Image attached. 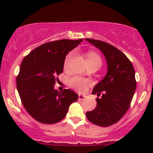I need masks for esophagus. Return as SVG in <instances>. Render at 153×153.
<instances>
[{"label":"esophagus","mask_w":153,"mask_h":153,"mask_svg":"<svg viewBox=\"0 0 153 153\" xmlns=\"http://www.w3.org/2000/svg\"><path fill=\"white\" fill-rule=\"evenodd\" d=\"M86 98L85 95H78V99L79 100H84Z\"/></svg>","instance_id":"1"}]
</instances>
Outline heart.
<instances>
[{"mask_svg": "<svg viewBox=\"0 0 153 153\" xmlns=\"http://www.w3.org/2000/svg\"><path fill=\"white\" fill-rule=\"evenodd\" d=\"M74 55H75V52H70L67 54L64 61V69H67L69 61H71ZM86 61H87L89 66L96 65L98 67H100L101 64H102L101 57L97 52H92V51H89L86 54ZM68 84H69V86L73 88L75 90L78 91V92H83V91L85 90L86 86L89 84V81L86 79V78H82V77L73 76L69 78Z\"/></svg>", "mask_w": 153, "mask_h": 153, "instance_id": "obj_1", "label": "heart"}]
</instances>
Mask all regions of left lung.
Listing matches in <instances>:
<instances>
[{
	"label": "left lung",
	"mask_w": 153,
	"mask_h": 153,
	"mask_svg": "<svg viewBox=\"0 0 153 153\" xmlns=\"http://www.w3.org/2000/svg\"><path fill=\"white\" fill-rule=\"evenodd\" d=\"M86 41L103 52L107 63L106 76L92 92L101 97L96 98L95 109L86 115L92 124L106 127L118 122L127 112L136 88L135 70L129 58L116 47L98 40Z\"/></svg>",
	"instance_id": "obj_1"
}]
</instances>
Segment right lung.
Wrapping results in <instances>:
<instances>
[{
	"mask_svg": "<svg viewBox=\"0 0 153 153\" xmlns=\"http://www.w3.org/2000/svg\"><path fill=\"white\" fill-rule=\"evenodd\" d=\"M82 39L51 41L42 44L24 57L16 78L17 89L27 112L38 122L52 124L67 115L69 106L78 95L71 89H54L62 73L68 52Z\"/></svg>",
	"mask_w": 153,
	"mask_h": 153,
	"instance_id": "obj_1",
	"label": "right lung"
}]
</instances>
